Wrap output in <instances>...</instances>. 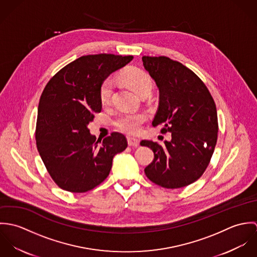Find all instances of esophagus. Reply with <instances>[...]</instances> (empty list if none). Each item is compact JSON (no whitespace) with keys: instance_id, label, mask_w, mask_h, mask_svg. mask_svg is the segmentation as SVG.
Here are the masks:
<instances>
[{"instance_id":"esophagus-1","label":"esophagus","mask_w":257,"mask_h":257,"mask_svg":"<svg viewBox=\"0 0 257 257\" xmlns=\"http://www.w3.org/2000/svg\"><path fill=\"white\" fill-rule=\"evenodd\" d=\"M127 144L130 147H139L140 146V141L137 140V139H134V138H128L127 139Z\"/></svg>"}]
</instances>
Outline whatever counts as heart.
<instances>
[{
  "mask_svg": "<svg viewBox=\"0 0 257 257\" xmlns=\"http://www.w3.org/2000/svg\"><path fill=\"white\" fill-rule=\"evenodd\" d=\"M120 79L139 96L149 94L152 89V81L148 74L139 68H128L124 70ZM113 82L111 79H106L100 88V99L103 104L109 103L112 93ZM146 116L144 114H124L119 116L115 120V125L123 133L134 135L139 133L141 124L145 121Z\"/></svg>",
  "mask_w": 257,
  "mask_h": 257,
  "instance_id": "obj_1",
  "label": "heart"
}]
</instances>
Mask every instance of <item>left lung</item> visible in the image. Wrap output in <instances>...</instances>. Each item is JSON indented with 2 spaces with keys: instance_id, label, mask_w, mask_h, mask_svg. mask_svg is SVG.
Listing matches in <instances>:
<instances>
[{
  "instance_id": "obj_1",
  "label": "left lung",
  "mask_w": 257,
  "mask_h": 257,
  "mask_svg": "<svg viewBox=\"0 0 257 257\" xmlns=\"http://www.w3.org/2000/svg\"><path fill=\"white\" fill-rule=\"evenodd\" d=\"M143 62L159 91L152 125L171 133L163 145L141 142L154 153L145 173L161 187L182 188L198 180L210 163L218 139L216 104L202 80L180 62L165 56H144Z\"/></svg>"
}]
</instances>
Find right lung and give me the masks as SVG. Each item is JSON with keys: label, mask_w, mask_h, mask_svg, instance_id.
Wrapping results in <instances>:
<instances>
[{"label": "right lung", "mask_w": 257, "mask_h": 257, "mask_svg": "<svg viewBox=\"0 0 257 257\" xmlns=\"http://www.w3.org/2000/svg\"><path fill=\"white\" fill-rule=\"evenodd\" d=\"M133 58L106 53L81 56L46 84L37 110V150L61 189L72 193L94 189L110 174L113 156L127 147L119 133L97 140L88 124L102 110V83Z\"/></svg>", "instance_id": "add662e5"}]
</instances>
